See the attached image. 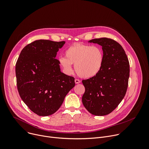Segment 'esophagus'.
<instances>
[{
  "label": "esophagus",
  "mask_w": 149,
  "mask_h": 149,
  "mask_svg": "<svg viewBox=\"0 0 149 149\" xmlns=\"http://www.w3.org/2000/svg\"><path fill=\"white\" fill-rule=\"evenodd\" d=\"M80 82H81L80 80H79V79H75V83L76 84H79Z\"/></svg>",
  "instance_id": "1"
}]
</instances>
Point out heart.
Here are the masks:
<instances>
[{"mask_svg": "<svg viewBox=\"0 0 149 149\" xmlns=\"http://www.w3.org/2000/svg\"><path fill=\"white\" fill-rule=\"evenodd\" d=\"M65 57L58 59L59 66L66 74L73 72L72 64L77 74L83 78H93L101 71L104 63V51L100 46L75 43L65 51Z\"/></svg>", "mask_w": 149, "mask_h": 149, "instance_id": "b5f03b06", "label": "heart"}]
</instances>
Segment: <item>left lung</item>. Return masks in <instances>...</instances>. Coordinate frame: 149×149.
Wrapping results in <instances>:
<instances>
[{
  "label": "left lung",
  "mask_w": 149,
  "mask_h": 149,
  "mask_svg": "<svg viewBox=\"0 0 149 149\" xmlns=\"http://www.w3.org/2000/svg\"><path fill=\"white\" fill-rule=\"evenodd\" d=\"M88 42L102 47L104 63L98 75L82 80L86 91L82 101L91 114L102 116L111 113L125 96L130 75L129 62L123 47L113 39L101 38Z\"/></svg>",
  "instance_id": "8db88e82"
}]
</instances>
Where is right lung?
I'll use <instances>...</instances> for the list:
<instances>
[{
    "mask_svg": "<svg viewBox=\"0 0 149 149\" xmlns=\"http://www.w3.org/2000/svg\"><path fill=\"white\" fill-rule=\"evenodd\" d=\"M65 41L38 40L21 51L16 64L19 94L29 109L39 116L55 113L75 86L74 78L61 71L57 52Z\"/></svg>",
    "mask_w": 149,
    "mask_h": 149,
    "instance_id": "add662e5",
    "label": "right lung"
}]
</instances>
